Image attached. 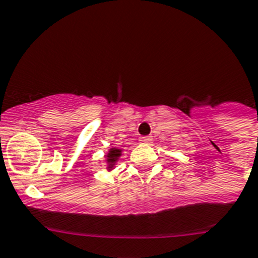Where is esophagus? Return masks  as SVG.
Segmentation results:
<instances>
[{
	"mask_svg": "<svg viewBox=\"0 0 258 258\" xmlns=\"http://www.w3.org/2000/svg\"><path fill=\"white\" fill-rule=\"evenodd\" d=\"M139 141H140L141 144H149V143H151V137H149V136L140 137V139H139Z\"/></svg>",
	"mask_w": 258,
	"mask_h": 258,
	"instance_id": "esophagus-1",
	"label": "esophagus"
}]
</instances>
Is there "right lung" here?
Returning a JSON list of instances; mask_svg holds the SVG:
<instances>
[{
    "mask_svg": "<svg viewBox=\"0 0 258 258\" xmlns=\"http://www.w3.org/2000/svg\"><path fill=\"white\" fill-rule=\"evenodd\" d=\"M122 151H123L122 149H118L115 148V146H112V148H109V150L105 153L104 162H105V169H107L108 172H112V170L114 169L118 160H119V158L122 156Z\"/></svg>",
    "mask_w": 258,
    "mask_h": 258,
    "instance_id": "1",
    "label": "right lung"
}]
</instances>
